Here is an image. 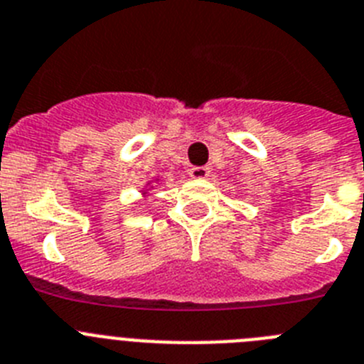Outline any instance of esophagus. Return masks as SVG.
<instances>
[{"instance_id": "34e87169", "label": "esophagus", "mask_w": 364, "mask_h": 364, "mask_svg": "<svg viewBox=\"0 0 364 364\" xmlns=\"http://www.w3.org/2000/svg\"><path fill=\"white\" fill-rule=\"evenodd\" d=\"M210 173V168L208 166H192L191 170H188V176H191L192 179H205Z\"/></svg>"}]
</instances>
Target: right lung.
I'll list each match as a JSON object with an SVG mask.
<instances>
[{"label":"right lung","instance_id":"right-lung-1","mask_svg":"<svg viewBox=\"0 0 364 364\" xmlns=\"http://www.w3.org/2000/svg\"><path fill=\"white\" fill-rule=\"evenodd\" d=\"M144 194H146V192H144Z\"/></svg>","mask_w":364,"mask_h":364}]
</instances>
